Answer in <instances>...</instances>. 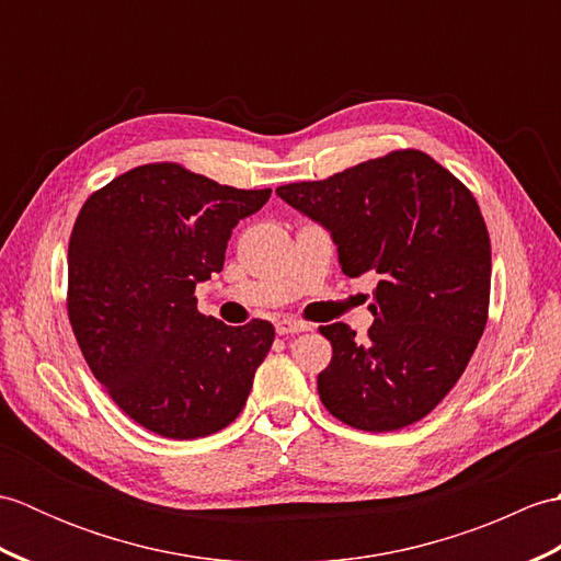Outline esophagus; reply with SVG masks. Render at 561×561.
Wrapping results in <instances>:
<instances>
[{"instance_id":"1","label":"esophagus","mask_w":561,"mask_h":561,"mask_svg":"<svg viewBox=\"0 0 561 561\" xmlns=\"http://www.w3.org/2000/svg\"><path fill=\"white\" fill-rule=\"evenodd\" d=\"M274 330H277V335H296V332H308L313 330L311 323H304V320H296V318H279L277 323H274Z\"/></svg>"}]
</instances>
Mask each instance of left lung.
<instances>
[{"mask_svg": "<svg viewBox=\"0 0 561 561\" xmlns=\"http://www.w3.org/2000/svg\"><path fill=\"white\" fill-rule=\"evenodd\" d=\"M277 195L330 231L347 277L378 274L364 342L347 323L320 328L332 344L318 374L325 410L362 432L420 422L458 383L486 325L492 245L478 199L416 149Z\"/></svg>", "mask_w": 561, "mask_h": 561, "instance_id": "obj_1", "label": "left lung"}]
</instances>
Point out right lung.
I'll use <instances>...</instances> for the list:
<instances>
[{"label":"right lung","instance_id":"obj_1","mask_svg":"<svg viewBox=\"0 0 561 561\" xmlns=\"http://www.w3.org/2000/svg\"><path fill=\"white\" fill-rule=\"evenodd\" d=\"M270 195L147 163L83 202L67 255L69 323L117 408L153 434L202 438L243 410L274 328L202 316L195 287L221 272L233 226Z\"/></svg>","mask_w":561,"mask_h":561}]
</instances>
